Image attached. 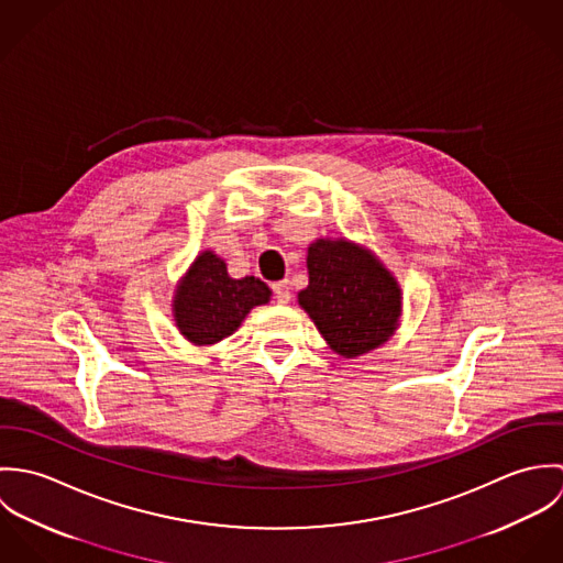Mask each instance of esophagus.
I'll use <instances>...</instances> for the list:
<instances>
[{"mask_svg":"<svg viewBox=\"0 0 563 563\" xmlns=\"http://www.w3.org/2000/svg\"><path fill=\"white\" fill-rule=\"evenodd\" d=\"M273 295H275V301H277V303L286 306V303L290 301V286H288V282H277V284H273Z\"/></svg>","mask_w":563,"mask_h":563,"instance_id":"1","label":"esophagus"}]
</instances>
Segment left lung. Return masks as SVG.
Listing matches in <instances>:
<instances>
[{
  "label": "left lung",
  "mask_w": 563,
  "mask_h": 563,
  "mask_svg": "<svg viewBox=\"0 0 563 563\" xmlns=\"http://www.w3.org/2000/svg\"><path fill=\"white\" fill-rule=\"evenodd\" d=\"M308 271L310 286L299 292V303L338 355L357 357L393 335L401 290L368 251L353 242L317 241L308 249Z\"/></svg>",
  "instance_id": "obj_1"
}]
</instances>
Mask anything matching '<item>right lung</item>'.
I'll return each instance as SVG.
<instances>
[{
	"label": "right lung",
	"instance_id": "add662e5",
	"mask_svg": "<svg viewBox=\"0 0 563 563\" xmlns=\"http://www.w3.org/2000/svg\"><path fill=\"white\" fill-rule=\"evenodd\" d=\"M271 290L255 277L232 279L212 251L201 253L177 288L173 312L179 331L195 344H212L241 327L251 308L268 303Z\"/></svg>",
	"mask_w": 563,
	"mask_h": 563
}]
</instances>
